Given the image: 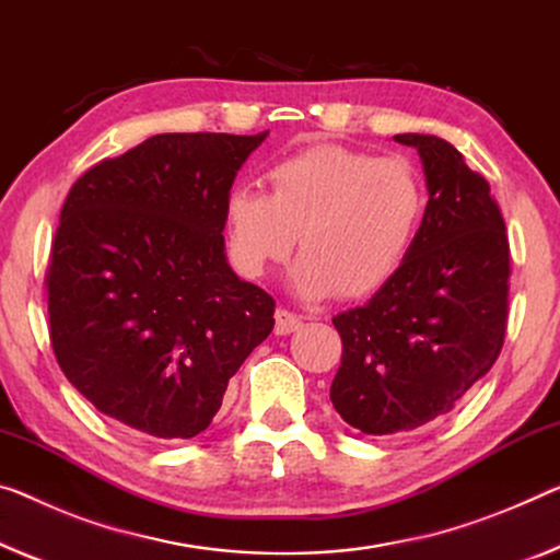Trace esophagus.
I'll list each match as a JSON object with an SVG mask.
<instances>
[{"instance_id": "obj_1", "label": "esophagus", "mask_w": 560, "mask_h": 560, "mask_svg": "<svg viewBox=\"0 0 560 560\" xmlns=\"http://www.w3.org/2000/svg\"><path fill=\"white\" fill-rule=\"evenodd\" d=\"M303 328V317L298 313H290V310L280 307L278 313H275V332L278 335H290Z\"/></svg>"}]
</instances>
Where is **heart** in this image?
<instances>
[{"label": "heart", "instance_id": "b5f03b06", "mask_svg": "<svg viewBox=\"0 0 560 560\" xmlns=\"http://www.w3.org/2000/svg\"><path fill=\"white\" fill-rule=\"evenodd\" d=\"M268 195L235 187L225 200V237L235 268L260 278L295 243L303 255L292 285L303 298H365L410 253L425 212L420 172L406 158H375L313 144L265 172Z\"/></svg>", "mask_w": 560, "mask_h": 560}]
</instances>
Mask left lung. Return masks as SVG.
<instances>
[{
    "label": "left lung",
    "instance_id": "obj_1",
    "mask_svg": "<svg viewBox=\"0 0 560 560\" xmlns=\"http://www.w3.org/2000/svg\"><path fill=\"white\" fill-rule=\"evenodd\" d=\"M395 142L423 160V222L398 272L363 307L332 317L342 358L330 400L368 435L451 412L493 368L509 328L511 247L486 177L435 135Z\"/></svg>",
    "mask_w": 560,
    "mask_h": 560
}]
</instances>
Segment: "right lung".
I'll list each match as a JSON object with an SVG mask.
<instances>
[{"label": "right lung", "instance_id": "1", "mask_svg": "<svg viewBox=\"0 0 560 560\" xmlns=\"http://www.w3.org/2000/svg\"><path fill=\"white\" fill-rule=\"evenodd\" d=\"M262 135H154L90 167L59 214L49 340L94 408L160 441L212 423L275 300L225 260V200Z\"/></svg>", "mask_w": 560, "mask_h": 560}]
</instances>
